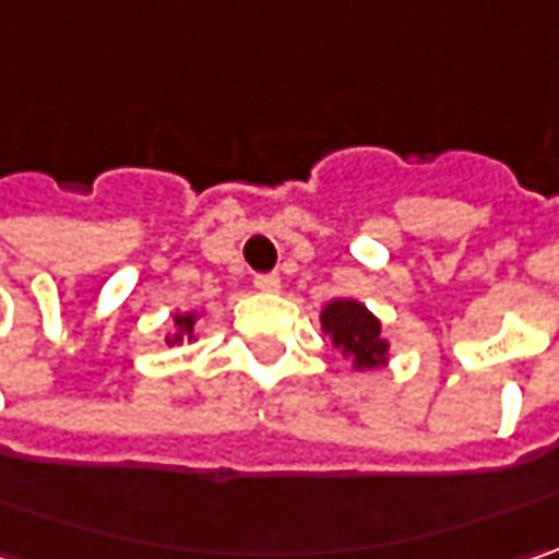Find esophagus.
<instances>
[{"mask_svg": "<svg viewBox=\"0 0 559 559\" xmlns=\"http://www.w3.org/2000/svg\"><path fill=\"white\" fill-rule=\"evenodd\" d=\"M255 290L259 294H278L281 290V278L278 275H255Z\"/></svg>", "mask_w": 559, "mask_h": 559, "instance_id": "obj_1", "label": "esophagus"}]
</instances>
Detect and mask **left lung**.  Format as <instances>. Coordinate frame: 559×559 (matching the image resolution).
<instances>
[{"instance_id":"obj_1","label":"left lung","mask_w":559,"mask_h":559,"mask_svg":"<svg viewBox=\"0 0 559 559\" xmlns=\"http://www.w3.org/2000/svg\"><path fill=\"white\" fill-rule=\"evenodd\" d=\"M319 322L337 353L350 359L353 372H372L391 362V341L384 337L381 319L366 304L350 297H334L331 304L322 306Z\"/></svg>"}]
</instances>
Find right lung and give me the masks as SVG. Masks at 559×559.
Returning a JSON list of instances; mask_svg holds the SVG:
<instances>
[{"label":"right lung","instance_id":"obj_1","mask_svg":"<svg viewBox=\"0 0 559 559\" xmlns=\"http://www.w3.org/2000/svg\"><path fill=\"white\" fill-rule=\"evenodd\" d=\"M200 319H203V312H175V316H171V331L165 334V344H168V347H181L183 341L193 344V341H197L193 325H197Z\"/></svg>","mask_w":559,"mask_h":559}]
</instances>
